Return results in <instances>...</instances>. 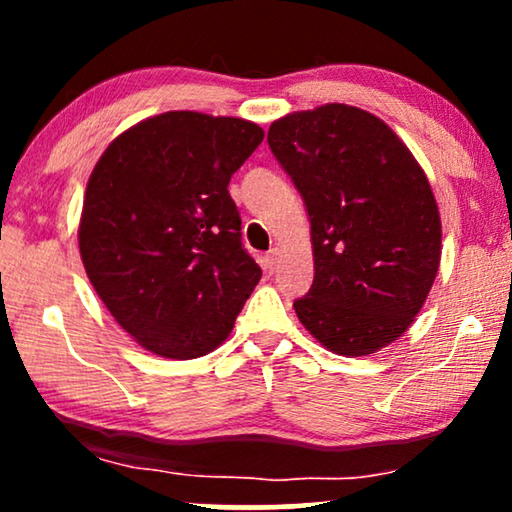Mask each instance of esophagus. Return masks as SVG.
Here are the masks:
<instances>
[{
  "mask_svg": "<svg viewBox=\"0 0 512 512\" xmlns=\"http://www.w3.org/2000/svg\"><path fill=\"white\" fill-rule=\"evenodd\" d=\"M279 256H282V254H279V249H270L268 254L263 256V268H265V272H270V275H272V272H277V268H279Z\"/></svg>",
  "mask_w": 512,
  "mask_h": 512,
  "instance_id": "obj_1",
  "label": "esophagus"
}]
</instances>
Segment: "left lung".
Here are the masks:
<instances>
[{"instance_id":"1","label":"left lung","mask_w":512,"mask_h":512,"mask_svg":"<svg viewBox=\"0 0 512 512\" xmlns=\"http://www.w3.org/2000/svg\"><path fill=\"white\" fill-rule=\"evenodd\" d=\"M268 144L310 216L314 282L293 307L312 338L368 356L408 331L438 275L443 230L403 139L349 104L277 118Z\"/></svg>"}]
</instances>
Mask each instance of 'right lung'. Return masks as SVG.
I'll return each mask as SVG.
<instances>
[{"label": "right lung", "instance_id": "right-lung-1", "mask_svg": "<svg viewBox=\"0 0 512 512\" xmlns=\"http://www.w3.org/2000/svg\"><path fill=\"white\" fill-rule=\"evenodd\" d=\"M263 137L244 118L167 111L121 132L90 172L83 268L118 326L149 352L209 354L261 279L228 184Z\"/></svg>", "mask_w": 512, "mask_h": 512}]
</instances>
